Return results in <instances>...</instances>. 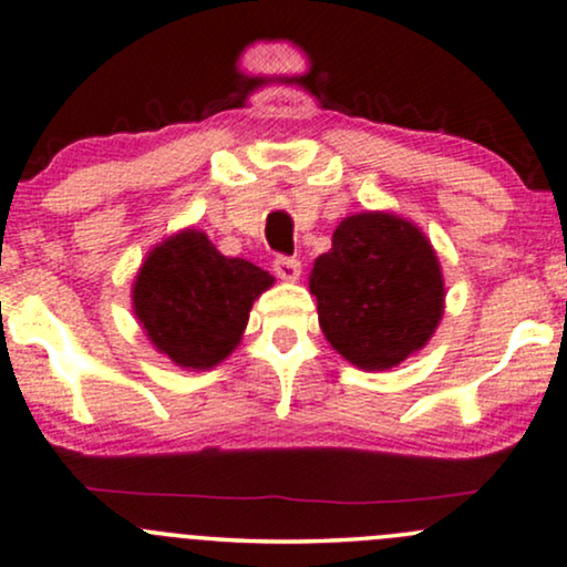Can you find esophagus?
<instances>
[{
    "mask_svg": "<svg viewBox=\"0 0 567 567\" xmlns=\"http://www.w3.org/2000/svg\"><path fill=\"white\" fill-rule=\"evenodd\" d=\"M271 267H275V275L279 279H288V282H296L300 277V261L292 259V256H277Z\"/></svg>",
    "mask_w": 567,
    "mask_h": 567,
    "instance_id": "obj_1",
    "label": "esophagus"
}]
</instances>
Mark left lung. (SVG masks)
<instances>
[{
    "label": "left lung",
    "instance_id": "left-lung-1",
    "mask_svg": "<svg viewBox=\"0 0 567 567\" xmlns=\"http://www.w3.org/2000/svg\"><path fill=\"white\" fill-rule=\"evenodd\" d=\"M321 332L358 369L398 367L442 319L440 261L419 227L367 212L340 221L311 269Z\"/></svg>",
    "mask_w": 567,
    "mask_h": 567
}]
</instances>
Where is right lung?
Returning <instances> with one entry per match:
<instances>
[{
	"mask_svg": "<svg viewBox=\"0 0 567 567\" xmlns=\"http://www.w3.org/2000/svg\"><path fill=\"white\" fill-rule=\"evenodd\" d=\"M275 277L227 259L204 233L185 230L148 254L133 288L135 317L177 367L212 369L240 342L254 300Z\"/></svg>",
	"mask_w": 567,
	"mask_h": 567,
	"instance_id": "add662e5",
	"label": "right lung"
}]
</instances>
